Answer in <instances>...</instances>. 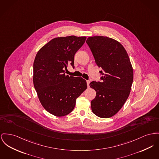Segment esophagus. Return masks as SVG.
<instances>
[{
    "instance_id": "1",
    "label": "esophagus",
    "mask_w": 159,
    "mask_h": 159,
    "mask_svg": "<svg viewBox=\"0 0 159 159\" xmlns=\"http://www.w3.org/2000/svg\"><path fill=\"white\" fill-rule=\"evenodd\" d=\"M86 83H87L88 87H89V84H90V81H89V80H87V81H86Z\"/></svg>"
}]
</instances>
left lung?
<instances>
[{
	"label": "left lung",
	"mask_w": 159,
	"mask_h": 159,
	"mask_svg": "<svg viewBox=\"0 0 159 159\" xmlns=\"http://www.w3.org/2000/svg\"><path fill=\"white\" fill-rule=\"evenodd\" d=\"M86 43L97 65L103 70L100 71L103 82L89 84L96 91L91 104L92 111L100 118H111L119 112L130 93L133 80L130 60L121 44L111 38L91 37Z\"/></svg>",
	"instance_id": "8db88e82"
}]
</instances>
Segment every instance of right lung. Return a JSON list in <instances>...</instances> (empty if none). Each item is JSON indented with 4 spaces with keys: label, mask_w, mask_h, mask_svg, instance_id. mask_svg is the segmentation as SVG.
Returning a JSON list of instances; mask_svg holds the SVG:
<instances>
[{
    "label": "right lung",
    "mask_w": 159,
    "mask_h": 159,
    "mask_svg": "<svg viewBox=\"0 0 159 159\" xmlns=\"http://www.w3.org/2000/svg\"><path fill=\"white\" fill-rule=\"evenodd\" d=\"M86 37L55 38L41 47L34 62L33 82L43 107L50 113L64 116L72 112L76 99L87 88L82 77L65 75L68 65L74 68L75 53Z\"/></svg>",
    "instance_id": "add662e5"
}]
</instances>
